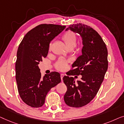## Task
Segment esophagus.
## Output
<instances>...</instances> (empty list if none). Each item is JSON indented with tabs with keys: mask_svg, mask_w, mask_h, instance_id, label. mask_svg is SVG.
I'll list each match as a JSON object with an SVG mask.
<instances>
[{
	"mask_svg": "<svg viewBox=\"0 0 124 124\" xmlns=\"http://www.w3.org/2000/svg\"><path fill=\"white\" fill-rule=\"evenodd\" d=\"M64 75L63 74H61V79L62 81H63V78Z\"/></svg>",
	"mask_w": 124,
	"mask_h": 124,
	"instance_id": "esophagus-1",
	"label": "esophagus"
}]
</instances>
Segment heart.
I'll return each mask as SVG.
<instances>
[{
  "label": "heart",
  "instance_id": "1",
  "mask_svg": "<svg viewBox=\"0 0 124 124\" xmlns=\"http://www.w3.org/2000/svg\"><path fill=\"white\" fill-rule=\"evenodd\" d=\"M62 39L65 43L68 49H74L77 44V38L75 33L72 31H67L64 33L62 36ZM51 48V44L49 45V49ZM67 66L66 61L60 59L55 63V67L58 70L64 71Z\"/></svg>",
  "mask_w": 124,
  "mask_h": 124
}]
</instances>
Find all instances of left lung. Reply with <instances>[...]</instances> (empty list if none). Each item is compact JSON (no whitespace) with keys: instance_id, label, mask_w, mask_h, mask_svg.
I'll return each mask as SVG.
<instances>
[{"instance_id":"obj_1","label":"left lung","mask_w":124,"mask_h":124,"mask_svg":"<svg viewBox=\"0 0 124 124\" xmlns=\"http://www.w3.org/2000/svg\"><path fill=\"white\" fill-rule=\"evenodd\" d=\"M80 35L83 40L82 55L72 65L67 76L63 78L67 86L64 101L70 107L79 108L88 104L98 92L108 69V52L106 44L95 30L82 23L73 24L66 29ZM82 75L74 83L69 76Z\"/></svg>"}]
</instances>
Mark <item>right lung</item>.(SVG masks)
<instances>
[{"mask_svg":"<svg viewBox=\"0 0 124 124\" xmlns=\"http://www.w3.org/2000/svg\"><path fill=\"white\" fill-rule=\"evenodd\" d=\"M65 26L41 24L24 36L17 53L16 79L22 100L31 107H40L51 88L60 83L57 72L41 78L38 64L47 56L52 40L65 29Z\"/></svg>","mask_w":124,"mask_h":124,"instance_id":"add662e5","label":"right lung"}]
</instances>
